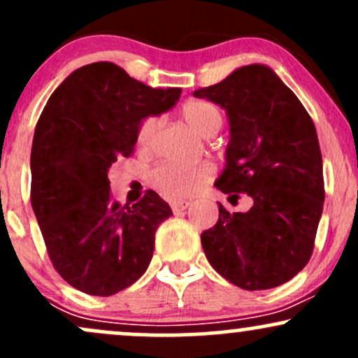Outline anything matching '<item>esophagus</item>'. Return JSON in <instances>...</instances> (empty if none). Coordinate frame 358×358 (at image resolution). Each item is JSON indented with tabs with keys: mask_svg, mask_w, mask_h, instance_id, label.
<instances>
[{
	"mask_svg": "<svg viewBox=\"0 0 358 358\" xmlns=\"http://www.w3.org/2000/svg\"><path fill=\"white\" fill-rule=\"evenodd\" d=\"M171 210H173V213H180L183 212L185 208H188V205H190V202L188 200H175V202H171Z\"/></svg>",
	"mask_w": 358,
	"mask_h": 358,
	"instance_id": "esophagus-1",
	"label": "esophagus"
}]
</instances>
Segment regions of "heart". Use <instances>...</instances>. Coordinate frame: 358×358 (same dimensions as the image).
Here are the masks:
<instances>
[{"mask_svg":"<svg viewBox=\"0 0 358 358\" xmlns=\"http://www.w3.org/2000/svg\"><path fill=\"white\" fill-rule=\"evenodd\" d=\"M182 114L185 121L193 129L205 138H210L220 129L224 116L217 106L205 101H192L183 106ZM163 127V117L159 114H148L139 121L136 129V141L141 150H153L158 134ZM213 166L210 163H196V165H178V163H159L153 168L150 182L170 200L190 199L202 192L213 178Z\"/></svg>","mask_w":358,"mask_h":358,"instance_id":"b5f03b06","label":"heart"}]
</instances>
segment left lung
<instances>
[{
	"instance_id": "obj_1",
	"label": "left lung",
	"mask_w": 358,
	"mask_h": 358,
	"mask_svg": "<svg viewBox=\"0 0 358 358\" xmlns=\"http://www.w3.org/2000/svg\"><path fill=\"white\" fill-rule=\"evenodd\" d=\"M227 110L231 143L220 192L252 200L248 212L219 203V220L202 232L212 268L248 291L293 279L310 261L323 212V159L305 106L266 65H245L193 94Z\"/></svg>"
}]
</instances>
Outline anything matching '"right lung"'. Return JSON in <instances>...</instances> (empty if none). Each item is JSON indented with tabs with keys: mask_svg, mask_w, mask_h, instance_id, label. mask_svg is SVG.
Instances as JSON below:
<instances>
[{
	"mask_svg": "<svg viewBox=\"0 0 358 358\" xmlns=\"http://www.w3.org/2000/svg\"><path fill=\"white\" fill-rule=\"evenodd\" d=\"M182 89H153L110 62L72 72L40 114L31 145L30 199L53 268L92 296H110L145 274L155 232L173 215L148 190L133 207L110 202L108 171L131 156L139 121L165 113Z\"/></svg>",
	"mask_w": 358,
	"mask_h": 358,
	"instance_id": "right-lung-1",
	"label": "right lung"
}]
</instances>
